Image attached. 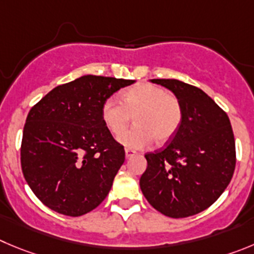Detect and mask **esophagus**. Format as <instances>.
Returning <instances> with one entry per match:
<instances>
[{"mask_svg": "<svg viewBox=\"0 0 254 254\" xmlns=\"http://www.w3.org/2000/svg\"><path fill=\"white\" fill-rule=\"evenodd\" d=\"M135 154V151L134 150H131V149H125V156H127V158H130V156H132Z\"/></svg>", "mask_w": 254, "mask_h": 254, "instance_id": "34e87169", "label": "esophagus"}]
</instances>
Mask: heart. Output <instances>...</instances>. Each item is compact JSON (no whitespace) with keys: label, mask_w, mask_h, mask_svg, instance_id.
<instances>
[{"label":"heart","mask_w":254,"mask_h":254,"mask_svg":"<svg viewBox=\"0 0 254 254\" xmlns=\"http://www.w3.org/2000/svg\"><path fill=\"white\" fill-rule=\"evenodd\" d=\"M134 115L135 125L122 131ZM101 119L113 135L127 149H143L155 140L164 144L177 134L183 120L179 99L158 85L140 82L122 94L119 99H106L101 108Z\"/></svg>","instance_id":"obj_1"}]
</instances>
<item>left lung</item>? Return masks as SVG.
Instances as JSON below:
<instances>
[{"label":"left lung","mask_w":254,"mask_h":254,"mask_svg":"<svg viewBox=\"0 0 254 254\" xmlns=\"http://www.w3.org/2000/svg\"><path fill=\"white\" fill-rule=\"evenodd\" d=\"M179 99L183 120L164 148L145 154L144 196L170 218L198 214L228 187L236 168V143L228 115L203 90L175 79H153Z\"/></svg>","instance_id":"8db88e82"}]
</instances>
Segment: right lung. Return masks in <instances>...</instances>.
Returning a JSON list of instances; mask_svg holds the SVG:
<instances>
[{"label": "right lung", "instance_id": "right-lung-1", "mask_svg": "<svg viewBox=\"0 0 254 254\" xmlns=\"http://www.w3.org/2000/svg\"><path fill=\"white\" fill-rule=\"evenodd\" d=\"M134 80L85 75L56 86L31 108L21 168L50 209L79 217L98 207L125 160L124 146L101 119L106 99Z\"/></svg>", "mask_w": 254, "mask_h": 254}]
</instances>
